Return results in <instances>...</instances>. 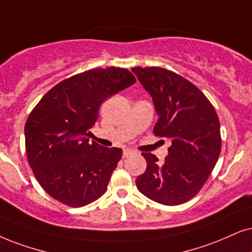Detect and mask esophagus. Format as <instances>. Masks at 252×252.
Segmentation results:
<instances>
[{"mask_svg":"<svg viewBox=\"0 0 252 252\" xmlns=\"http://www.w3.org/2000/svg\"><path fill=\"white\" fill-rule=\"evenodd\" d=\"M131 155H133V151H131V150L126 149V150H124V151H123V158L129 157V156H131Z\"/></svg>","mask_w":252,"mask_h":252,"instance_id":"esophagus-1","label":"esophagus"}]
</instances>
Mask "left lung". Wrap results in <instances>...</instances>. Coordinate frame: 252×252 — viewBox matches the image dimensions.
I'll return each mask as SVG.
<instances>
[{
	"label": "left lung",
	"instance_id": "obj_1",
	"mask_svg": "<svg viewBox=\"0 0 252 252\" xmlns=\"http://www.w3.org/2000/svg\"><path fill=\"white\" fill-rule=\"evenodd\" d=\"M131 71L151 95L159 116L154 133L172 142L163 164L143 152L146 170L137 178V189L161 205L187 202L208 180L221 152L218 114L205 94L177 73L161 67Z\"/></svg>",
	"mask_w": 252,
	"mask_h": 252
}]
</instances>
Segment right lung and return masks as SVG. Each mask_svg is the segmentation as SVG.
<instances>
[{
	"label": "right lung",
	"instance_id": "obj_1",
	"mask_svg": "<svg viewBox=\"0 0 252 252\" xmlns=\"http://www.w3.org/2000/svg\"><path fill=\"white\" fill-rule=\"evenodd\" d=\"M135 82L126 68L89 69L57 84L31 111L24 128L28 161L53 199L82 207L106 192L122 150L89 144V129L103 101Z\"/></svg>",
	"mask_w": 252,
	"mask_h": 252
}]
</instances>
